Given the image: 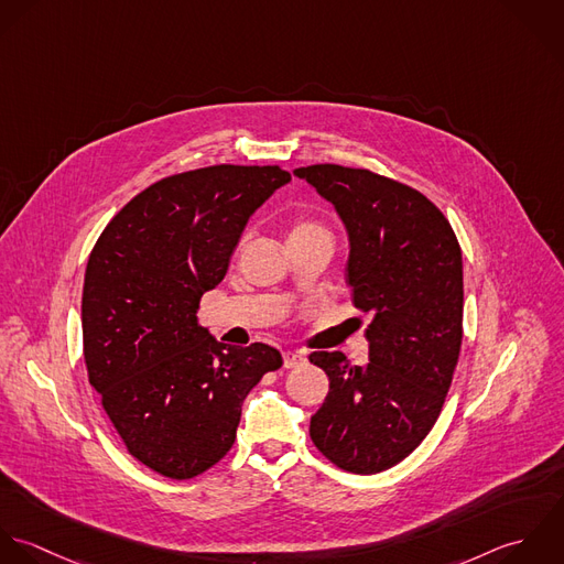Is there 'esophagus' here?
I'll list each match as a JSON object with an SVG mask.
<instances>
[{
	"label": "esophagus",
	"instance_id": "esophagus-1",
	"mask_svg": "<svg viewBox=\"0 0 564 564\" xmlns=\"http://www.w3.org/2000/svg\"><path fill=\"white\" fill-rule=\"evenodd\" d=\"M305 361V357L301 355V352H296V350H283V366L285 368H296V366H301Z\"/></svg>",
	"mask_w": 564,
	"mask_h": 564
}]
</instances>
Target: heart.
I'll list each match as a JSON object with an SVG mask.
<instances>
[{"instance_id": "heart-1", "label": "heart", "mask_w": 564, "mask_h": 564, "mask_svg": "<svg viewBox=\"0 0 564 564\" xmlns=\"http://www.w3.org/2000/svg\"><path fill=\"white\" fill-rule=\"evenodd\" d=\"M305 237H329V230L312 218H299L288 232V241L305 239Z\"/></svg>"}]
</instances>
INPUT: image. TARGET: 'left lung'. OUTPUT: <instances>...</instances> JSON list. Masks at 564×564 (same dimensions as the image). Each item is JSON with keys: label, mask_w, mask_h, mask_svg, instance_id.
Masks as SVG:
<instances>
[{"label": "left lung", "mask_w": 564, "mask_h": 564, "mask_svg": "<svg viewBox=\"0 0 564 564\" xmlns=\"http://www.w3.org/2000/svg\"><path fill=\"white\" fill-rule=\"evenodd\" d=\"M294 174L336 209L348 235L346 283L370 316L368 364L316 350L329 394L310 436L336 466L372 475L416 449L434 427L462 344V250L421 192L370 170L310 165Z\"/></svg>", "instance_id": "obj_1"}]
</instances>
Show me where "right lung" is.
Masks as SVG:
<instances>
[{
  "instance_id": "1",
  "label": "right lung",
  "mask_w": 564,
  "mask_h": 564,
  "mask_svg": "<svg viewBox=\"0 0 564 564\" xmlns=\"http://www.w3.org/2000/svg\"><path fill=\"white\" fill-rule=\"evenodd\" d=\"M292 181L279 165H214L137 194L98 237L83 288L89 383L132 457L189 479L235 443L241 403L281 368L268 344H220L198 305L250 216Z\"/></svg>"
}]
</instances>
